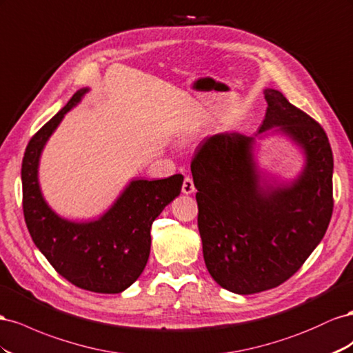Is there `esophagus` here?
<instances>
[{
    "mask_svg": "<svg viewBox=\"0 0 353 353\" xmlns=\"http://www.w3.org/2000/svg\"><path fill=\"white\" fill-rule=\"evenodd\" d=\"M182 192H183L185 195H189V194H192V192H195V185H194V180H192V179H190L189 176H186V177H185V180H183Z\"/></svg>",
    "mask_w": 353,
    "mask_h": 353,
    "instance_id": "esophagus-1",
    "label": "esophagus"
}]
</instances>
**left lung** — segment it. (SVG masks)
Listing matches in <instances>:
<instances>
[{
	"label": "left lung",
	"instance_id": "1",
	"mask_svg": "<svg viewBox=\"0 0 353 353\" xmlns=\"http://www.w3.org/2000/svg\"><path fill=\"white\" fill-rule=\"evenodd\" d=\"M259 134L278 127L305 152L290 185L260 186L254 137L220 133L198 146L190 163L198 189V229L205 266L236 294L275 288L293 276L324 238L333 214V152L314 118L266 88Z\"/></svg>",
	"mask_w": 353,
	"mask_h": 353
}]
</instances>
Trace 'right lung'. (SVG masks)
I'll use <instances>...</instances> for the list:
<instances>
[{"label": "right lung", "mask_w": 353, "mask_h": 353, "mask_svg": "<svg viewBox=\"0 0 353 353\" xmlns=\"http://www.w3.org/2000/svg\"><path fill=\"white\" fill-rule=\"evenodd\" d=\"M87 92L88 88L78 90L29 140L22 161L23 214L35 245L59 275L78 288L115 294L132 285L143 272L150 251V226L180 195L183 176L133 180L117 203L93 221L77 223L59 217L39 190V155L65 114Z\"/></svg>", "instance_id": "1"}]
</instances>
